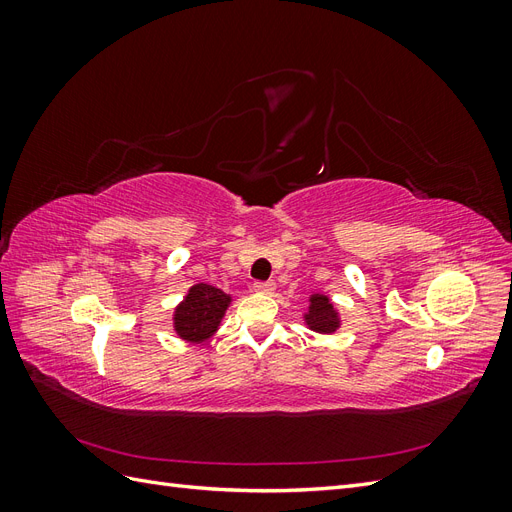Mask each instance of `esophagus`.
Instances as JSON below:
<instances>
[{
    "mask_svg": "<svg viewBox=\"0 0 512 512\" xmlns=\"http://www.w3.org/2000/svg\"><path fill=\"white\" fill-rule=\"evenodd\" d=\"M254 290L258 294H273L275 292V282H256Z\"/></svg>",
    "mask_w": 512,
    "mask_h": 512,
    "instance_id": "1",
    "label": "esophagus"
}]
</instances>
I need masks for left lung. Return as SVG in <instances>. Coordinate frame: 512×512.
Returning a JSON list of instances; mask_svg holds the SVG:
<instances>
[{
    "label": "left lung",
    "instance_id": "left-lung-1",
    "mask_svg": "<svg viewBox=\"0 0 512 512\" xmlns=\"http://www.w3.org/2000/svg\"><path fill=\"white\" fill-rule=\"evenodd\" d=\"M301 318L305 327L318 335H333L342 329V312H339V307L333 303L329 294L324 292L309 294Z\"/></svg>",
    "mask_w": 512,
    "mask_h": 512
}]
</instances>
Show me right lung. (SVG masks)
<instances>
[{
	"label": "right lung",
	"instance_id": "add662e5",
	"mask_svg": "<svg viewBox=\"0 0 512 512\" xmlns=\"http://www.w3.org/2000/svg\"><path fill=\"white\" fill-rule=\"evenodd\" d=\"M230 303L232 294L209 284H194L173 309V331L185 344H205L220 331Z\"/></svg>",
	"mask_w": 512,
	"mask_h": 512
}]
</instances>
